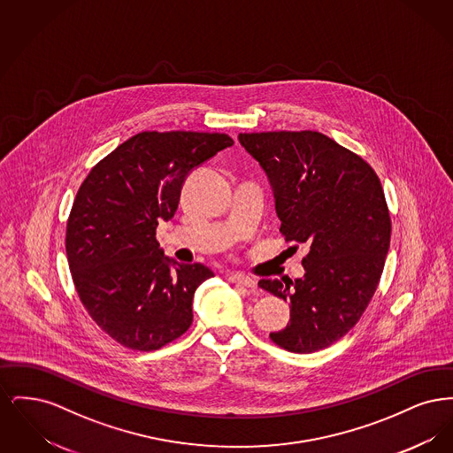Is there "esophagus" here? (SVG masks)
<instances>
[{
	"instance_id": "obj_1",
	"label": "esophagus",
	"mask_w": 453,
	"mask_h": 453,
	"mask_svg": "<svg viewBox=\"0 0 453 453\" xmlns=\"http://www.w3.org/2000/svg\"><path fill=\"white\" fill-rule=\"evenodd\" d=\"M229 281L231 283H236V285H242V287H248V288H253L257 285L255 279L244 275V273H231L229 275Z\"/></svg>"
}]
</instances>
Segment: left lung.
I'll list each match as a JSON object with an SVG mask.
<instances>
[{"instance_id":"8db88e82","label":"left lung","mask_w":453,"mask_h":453,"mask_svg":"<svg viewBox=\"0 0 453 453\" xmlns=\"http://www.w3.org/2000/svg\"><path fill=\"white\" fill-rule=\"evenodd\" d=\"M239 142L270 178L281 234L309 244L302 279L258 281L292 305L290 323L270 338L287 351H319L360 321L384 272L392 226L380 180L316 130L239 134Z\"/></svg>"}]
</instances>
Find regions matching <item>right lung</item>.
Wrapping results in <instances>:
<instances>
[{"label":"right lung","mask_w":453,"mask_h":453,"mask_svg":"<svg viewBox=\"0 0 453 453\" xmlns=\"http://www.w3.org/2000/svg\"><path fill=\"white\" fill-rule=\"evenodd\" d=\"M233 144L220 132L144 130L81 183L65 226L67 263L88 314L117 343L152 351L192 326L195 290L214 273L165 258L156 227L174 216L187 174Z\"/></svg>","instance_id":"add662e5"}]
</instances>
